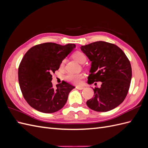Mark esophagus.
<instances>
[{
	"label": "esophagus",
	"mask_w": 148,
	"mask_h": 148,
	"mask_svg": "<svg viewBox=\"0 0 148 148\" xmlns=\"http://www.w3.org/2000/svg\"><path fill=\"white\" fill-rule=\"evenodd\" d=\"M76 88L78 89H79V90H82V89H84V87H83V86H76Z\"/></svg>",
	"instance_id": "1"
}]
</instances>
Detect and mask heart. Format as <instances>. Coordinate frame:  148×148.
Listing matches in <instances>:
<instances>
[{"label": "heart", "mask_w": 148, "mask_h": 148, "mask_svg": "<svg viewBox=\"0 0 148 148\" xmlns=\"http://www.w3.org/2000/svg\"><path fill=\"white\" fill-rule=\"evenodd\" d=\"M73 58L80 64H83L86 61V56L84 53L82 52H76L73 54ZM65 63V60L62 61L60 64V66H64ZM82 78V75L81 74H75V73H67L65 76V79L70 83L74 84H78L81 82Z\"/></svg>", "instance_id": "heart-1"}]
</instances>
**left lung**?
<instances>
[{
  "instance_id": "1",
  "label": "left lung",
  "mask_w": 148,
  "mask_h": 148,
  "mask_svg": "<svg viewBox=\"0 0 148 148\" xmlns=\"http://www.w3.org/2000/svg\"><path fill=\"white\" fill-rule=\"evenodd\" d=\"M81 49L92 62L88 83L101 82L100 88H93L94 96L87 106L97 112L114 109L123 102L130 86V60L120 47L104 41L82 46Z\"/></svg>"
}]
</instances>
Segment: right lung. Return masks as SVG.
Wrapping results in <instances>:
<instances>
[{
	"mask_svg": "<svg viewBox=\"0 0 148 148\" xmlns=\"http://www.w3.org/2000/svg\"><path fill=\"white\" fill-rule=\"evenodd\" d=\"M76 47L53 42L38 44L26 52L22 59L18 75L25 99L34 109L43 113H53L63 107L69 92L75 87L62 81L52 86V73L59 69L62 61Z\"/></svg>",
	"mask_w": 148,
	"mask_h": 148,
	"instance_id": "right-lung-1",
	"label": "right lung"
}]
</instances>
